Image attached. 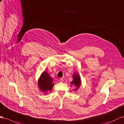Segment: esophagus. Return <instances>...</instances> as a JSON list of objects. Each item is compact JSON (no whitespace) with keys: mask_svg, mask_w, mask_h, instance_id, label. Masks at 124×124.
Instances as JSON below:
<instances>
[{"mask_svg":"<svg viewBox=\"0 0 124 124\" xmlns=\"http://www.w3.org/2000/svg\"><path fill=\"white\" fill-rule=\"evenodd\" d=\"M59 80V81H60V82H63V79L62 78H60Z\"/></svg>","mask_w":124,"mask_h":124,"instance_id":"34e87169","label":"esophagus"}]
</instances>
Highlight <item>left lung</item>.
I'll use <instances>...</instances> for the list:
<instances>
[{
  "mask_svg": "<svg viewBox=\"0 0 124 124\" xmlns=\"http://www.w3.org/2000/svg\"><path fill=\"white\" fill-rule=\"evenodd\" d=\"M73 81L71 82V84L72 85H73L76 86L77 88L76 89H74V91L77 90L78 89H79L80 85H81V78H80V77L78 74L77 73H74V74H73Z\"/></svg>",
  "mask_w": 124,
  "mask_h": 124,
  "instance_id": "1",
  "label": "left lung"
}]
</instances>
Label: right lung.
I'll return each mask as SVG.
<instances>
[{"label":"right lung","instance_id":"1","mask_svg":"<svg viewBox=\"0 0 124 124\" xmlns=\"http://www.w3.org/2000/svg\"><path fill=\"white\" fill-rule=\"evenodd\" d=\"M39 87L40 90L43 93H47L52 89L54 83L53 79L52 78L47 72L44 71L40 76L38 80Z\"/></svg>","mask_w":124,"mask_h":124}]
</instances>
